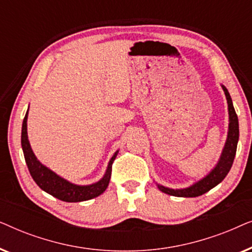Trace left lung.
I'll list each match as a JSON object with an SVG mask.
<instances>
[{
	"label": "left lung",
	"instance_id": "1",
	"mask_svg": "<svg viewBox=\"0 0 252 252\" xmlns=\"http://www.w3.org/2000/svg\"><path fill=\"white\" fill-rule=\"evenodd\" d=\"M221 87L226 95L227 104H228L229 125L225 147H223L221 156H220L218 163H217L216 166L212 168L208 175H205L199 181L195 182L190 187L184 189H172L157 184V187L160 191L172 196H178V197H197V196L205 194L210 189H212L217 185H219L226 178V175L228 174L230 167L233 165L234 158H235L237 141H239V119H237V115L233 106V102L228 91H227L225 86L221 85Z\"/></svg>",
	"mask_w": 252,
	"mask_h": 252
}]
</instances>
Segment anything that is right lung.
Segmentation results:
<instances>
[{
	"instance_id": "obj_1",
	"label": "right lung",
	"mask_w": 252,
	"mask_h": 252,
	"mask_svg": "<svg viewBox=\"0 0 252 252\" xmlns=\"http://www.w3.org/2000/svg\"><path fill=\"white\" fill-rule=\"evenodd\" d=\"M27 115H29V111L26 112L25 118L23 120L22 148L27 167H29L30 173L32 175L33 180L35 181V184L42 190L64 202L72 203L88 201V199L95 198L103 194L105 189L108 188L110 178H111L112 163L116 159L118 151H116L111 159H110L104 177L101 180L87 186L74 185L70 181L65 180L64 178L60 177V175H57L55 172L41 164L40 160H37L32 148H31L29 136H27Z\"/></svg>"
}]
</instances>
